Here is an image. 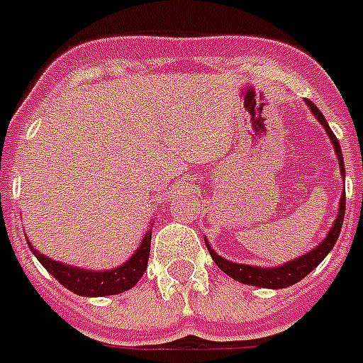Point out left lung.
Here are the masks:
<instances>
[{
    "label": "left lung",
    "instance_id": "obj_1",
    "mask_svg": "<svg viewBox=\"0 0 363 363\" xmlns=\"http://www.w3.org/2000/svg\"><path fill=\"white\" fill-rule=\"evenodd\" d=\"M306 104L311 110V113L317 117L320 125L325 126L326 134H328L332 145H334L335 156L340 160V169L341 177L345 179V166H343V155H341V147L337 138L334 135V132L330 130L328 123H326L325 115L320 113V110L317 106L311 102V100H306ZM343 216H345V194L340 199V208H337V218L332 223L328 235L325 237V240L315 246L313 250H309L308 253L300 255V257L293 259V261H287L284 264H278V267H252V264H242V263H233V261H228L222 255H218L214 250L211 248V244L205 238V244H207V250L211 253V257L214 259V263L218 264L220 270L228 274L229 278L237 279L240 284L253 285V287H264V289H285L291 287V285L298 284L300 279H304L313 268L319 267V263L330 253V250L334 248L335 240L340 237L341 225H343Z\"/></svg>",
    "mask_w": 363,
    "mask_h": 363
}]
</instances>
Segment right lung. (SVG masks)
I'll list each match as a JSON object with an SVG mask.
<instances>
[{
	"instance_id": "add662e5",
	"label": "right lung",
	"mask_w": 363,
	"mask_h": 363,
	"mask_svg": "<svg viewBox=\"0 0 363 363\" xmlns=\"http://www.w3.org/2000/svg\"><path fill=\"white\" fill-rule=\"evenodd\" d=\"M151 229L145 233L140 248L135 250L128 261H125L121 267L110 268V270H89V268L59 263L55 259H50L37 252L31 244H29V250L59 284L72 293L79 294V296H110V294L125 293L141 279L143 272L147 270V261H149V252H151Z\"/></svg>"
}]
</instances>
